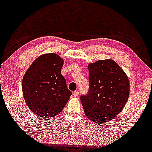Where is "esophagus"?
I'll return each instance as SVG.
<instances>
[{"label": "esophagus", "mask_w": 152, "mask_h": 152, "mask_svg": "<svg viewBox=\"0 0 152 152\" xmlns=\"http://www.w3.org/2000/svg\"><path fill=\"white\" fill-rule=\"evenodd\" d=\"M78 95H79V91H74V93H73V96H74V97H78Z\"/></svg>", "instance_id": "obj_1"}]
</instances>
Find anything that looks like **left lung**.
<instances>
[{
	"mask_svg": "<svg viewBox=\"0 0 152 152\" xmlns=\"http://www.w3.org/2000/svg\"><path fill=\"white\" fill-rule=\"evenodd\" d=\"M89 91L81 100L85 114L96 124H105L120 113L130 92L128 76L114 60L88 64Z\"/></svg>",
	"mask_w": 152,
	"mask_h": 152,
	"instance_id": "obj_1",
	"label": "left lung"
}]
</instances>
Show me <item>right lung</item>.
Segmentation results:
<instances>
[{"label":"right lung","mask_w":152,"mask_h":152,"mask_svg":"<svg viewBox=\"0 0 152 152\" xmlns=\"http://www.w3.org/2000/svg\"><path fill=\"white\" fill-rule=\"evenodd\" d=\"M64 60L54 53L41 55L25 72L22 80L23 95L34 114L51 118L63 110L72 93L61 74Z\"/></svg>","instance_id":"right-lung-1"}]
</instances>
